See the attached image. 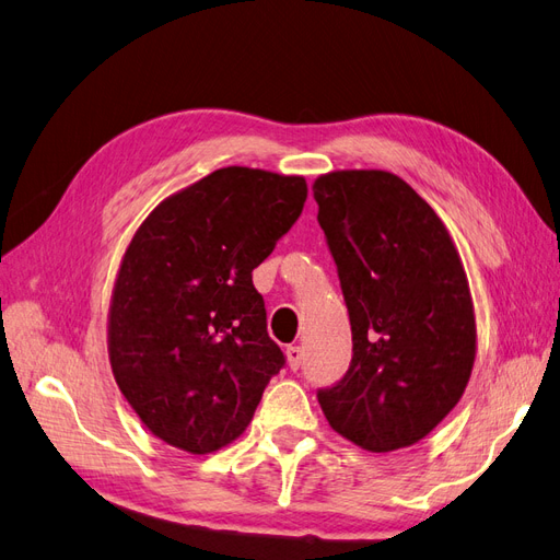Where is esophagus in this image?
Returning <instances> with one entry per match:
<instances>
[{
  "label": "esophagus",
  "instance_id": "obj_1",
  "mask_svg": "<svg viewBox=\"0 0 560 560\" xmlns=\"http://www.w3.org/2000/svg\"><path fill=\"white\" fill-rule=\"evenodd\" d=\"M301 362H303V348L301 346H290L287 348V364H290V369H301Z\"/></svg>",
  "mask_w": 560,
  "mask_h": 560
}]
</instances>
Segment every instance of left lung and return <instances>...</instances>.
<instances>
[{
    "instance_id": "8db88e82",
    "label": "left lung",
    "mask_w": 560,
    "mask_h": 560,
    "mask_svg": "<svg viewBox=\"0 0 560 560\" xmlns=\"http://www.w3.org/2000/svg\"><path fill=\"white\" fill-rule=\"evenodd\" d=\"M352 329L346 376L317 389L331 430L371 453L428 436L477 358L469 282L436 212L401 177L336 171L313 184Z\"/></svg>"
}]
</instances>
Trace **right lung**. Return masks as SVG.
Returning a JSON list of instances; mask_svg holds the SVG:
<instances>
[{"instance_id":"obj_1","label":"right lung","mask_w":560,"mask_h":560,"mask_svg":"<svg viewBox=\"0 0 560 560\" xmlns=\"http://www.w3.org/2000/svg\"><path fill=\"white\" fill-rule=\"evenodd\" d=\"M306 196L303 177L231 165L165 198L132 235L112 292L109 362L165 444L194 455L231 444L284 366L252 270Z\"/></svg>"}]
</instances>
